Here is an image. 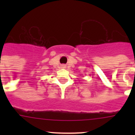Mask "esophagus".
I'll use <instances>...</instances> for the list:
<instances>
[{
    "label": "esophagus",
    "mask_w": 135,
    "mask_h": 135,
    "mask_svg": "<svg viewBox=\"0 0 135 135\" xmlns=\"http://www.w3.org/2000/svg\"><path fill=\"white\" fill-rule=\"evenodd\" d=\"M63 68H65V66H64V65H63Z\"/></svg>",
    "instance_id": "34e87169"
}]
</instances>
